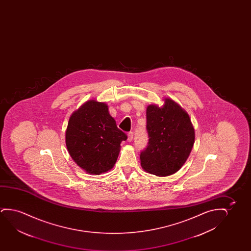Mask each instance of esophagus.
I'll use <instances>...</instances> for the list:
<instances>
[{
    "label": "esophagus",
    "instance_id": "34e87169",
    "mask_svg": "<svg viewBox=\"0 0 251 251\" xmlns=\"http://www.w3.org/2000/svg\"><path fill=\"white\" fill-rule=\"evenodd\" d=\"M133 138H134V133L133 132H129L128 134H127V141H132V140H133Z\"/></svg>",
    "mask_w": 251,
    "mask_h": 251
}]
</instances>
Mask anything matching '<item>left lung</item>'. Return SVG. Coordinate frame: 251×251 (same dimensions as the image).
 Listing matches in <instances>:
<instances>
[{"label": "left lung", "instance_id": "1", "mask_svg": "<svg viewBox=\"0 0 251 251\" xmlns=\"http://www.w3.org/2000/svg\"><path fill=\"white\" fill-rule=\"evenodd\" d=\"M148 142L140 158L145 171L166 176L177 172L185 163L195 142V130L189 115L170 99L159 108L147 109Z\"/></svg>", "mask_w": 251, "mask_h": 251}]
</instances>
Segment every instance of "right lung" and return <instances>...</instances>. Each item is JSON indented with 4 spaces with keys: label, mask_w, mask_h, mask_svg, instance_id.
Here are the masks:
<instances>
[{
    "label": "right lung",
    "mask_w": 251,
    "mask_h": 251,
    "mask_svg": "<svg viewBox=\"0 0 251 251\" xmlns=\"http://www.w3.org/2000/svg\"><path fill=\"white\" fill-rule=\"evenodd\" d=\"M127 134L117 127L104 103L90 100L70 117L66 145L76 164L90 174L100 175L113 167Z\"/></svg>",
    "instance_id": "1"
}]
</instances>
